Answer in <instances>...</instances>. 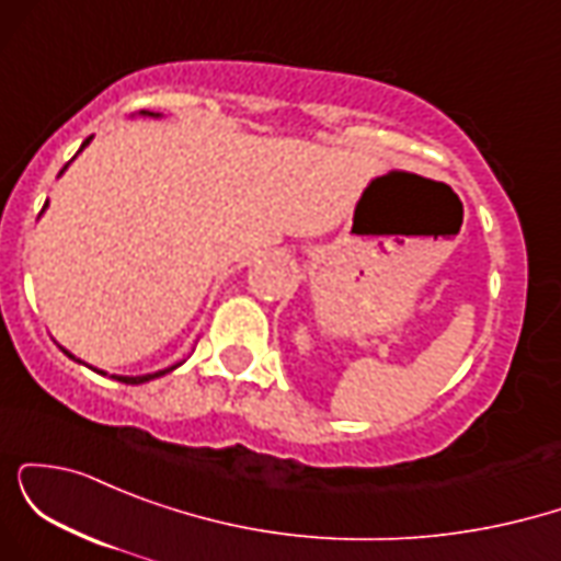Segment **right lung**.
Wrapping results in <instances>:
<instances>
[{
	"label": "right lung",
	"instance_id": "obj_1",
	"mask_svg": "<svg viewBox=\"0 0 561 561\" xmlns=\"http://www.w3.org/2000/svg\"><path fill=\"white\" fill-rule=\"evenodd\" d=\"M141 115H156V118H158L160 113H147V111H141ZM89 141H92V137H89L87 141H83L81 150H83V147L89 145ZM81 150H79V152H81ZM66 169H68V165H66ZM66 169H62V171H66ZM62 171H60V173H62ZM47 205H49V203H44V208H47ZM44 208H42V210H44ZM62 353H66L68 358H73V362H79V358H76V356H70V353L66 351V347H62ZM176 366H179V364H176ZM176 366H169V369H160V371H156V375H141V377H118V375H113V379H118V382H126V385H141V382H150V379H156V377L169 375V371L176 369ZM94 371H100V369H94ZM100 375H105V371H100Z\"/></svg>",
	"mask_w": 561,
	"mask_h": 561
}]
</instances>
